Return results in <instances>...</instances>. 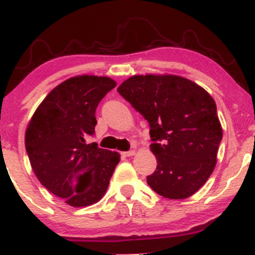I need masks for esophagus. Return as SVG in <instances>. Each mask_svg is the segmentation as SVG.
Returning <instances> with one entry per match:
<instances>
[{
	"label": "esophagus",
	"instance_id": "obj_1",
	"mask_svg": "<svg viewBox=\"0 0 255 255\" xmlns=\"http://www.w3.org/2000/svg\"><path fill=\"white\" fill-rule=\"evenodd\" d=\"M135 153V151L134 150H131V151H127V152H123V156L124 157H131V156H133V154Z\"/></svg>",
	"mask_w": 255,
	"mask_h": 255
}]
</instances>
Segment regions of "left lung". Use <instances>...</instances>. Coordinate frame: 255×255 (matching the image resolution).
<instances>
[{
  "instance_id": "obj_1",
  "label": "left lung",
  "mask_w": 255,
  "mask_h": 255,
  "mask_svg": "<svg viewBox=\"0 0 255 255\" xmlns=\"http://www.w3.org/2000/svg\"><path fill=\"white\" fill-rule=\"evenodd\" d=\"M117 91L150 124L157 168L146 181L168 199L197 192L216 167L223 128L208 92L177 75H134Z\"/></svg>"
}]
</instances>
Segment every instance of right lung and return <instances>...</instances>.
I'll list each match as a JSON object with an SVG mask.
<instances>
[{
  "mask_svg": "<svg viewBox=\"0 0 255 255\" xmlns=\"http://www.w3.org/2000/svg\"><path fill=\"white\" fill-rule=\"evenodd\" d=\"M116 84L105 76L69 78L49 92L26 127L25 148L35 176L70 206L101 200L121 160L118 152L85 141L95 133L96 108Z\"/></svg>",
  "mask_w": 255,
  "mask_h": 255,
  "instance_id": "1",
  "label": "right lung"
}]
</instances>
